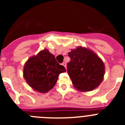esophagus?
Returning <instances> with one entry per match:
<instances>
[{"label":"esophagus","instance_id":"esophagus-1","mask_svg":"<svg viewBox=\"0 0 125 125\" xmlns=\"http://www.w3.org/2000/svg\"><path fill=\"white\" fill-rule=\"evenodd\" d=\"M62 65L64 67V68H66V62H63L62 63Z\"/></svg>","mask_w":125,"mask_h":125}]
</instances>
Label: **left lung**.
<instances>
[{"label": "left lung", "instance_id": "left-lung-1", "mask_svg": "<svg viewBox=\"0 0 125 125\" xmlns=\"http://www.w3.org/2000/svg\"><path fill=\"white\" fill-rule=\"evenodd\" d=\"M69 76L74 86L81 91H89L100 84L104 74L103 62L91 51L79 47L68 53Z\"/></svg>", "mask_w": 125, "mask_h": 125}]
</instances>
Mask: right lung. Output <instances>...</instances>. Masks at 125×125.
Here are the masks:
<instances>
[{
    "label": "right lung",
    "mask_w": 125,
    "mask_h": 125,
    "mask_svg": "<svg viewBox=\"0 0 125 125\" xmlns=\"http://www.w3.org/2000/svg\"><path fill=\"white\" fill-rule=\"evenodd\" d=\"M66 71L64 67L56 61L54 56L44 49L26 62L24 77L36 91L46 93L56 84L59 75Z\"/></svg>",
    "instance_id": "right-lung-1"
}]
</instances>
